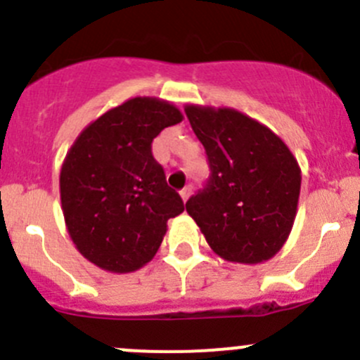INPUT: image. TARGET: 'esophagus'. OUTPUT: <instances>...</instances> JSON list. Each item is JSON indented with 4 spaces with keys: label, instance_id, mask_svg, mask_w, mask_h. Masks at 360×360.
<instances>
[{
    "label": "esophagus",
    "instance_id": "1",
    "mask_svg": "<svg viewBox=\"0 0 360 360\" xmlns=\"http://www.w3.org/2000/svg\"><path fill=\"white\" fill-rule=\"evenodd\" d=\"M190 195H191V188L190 186H186V188H183V190H181V198H183V202H186L188 198H190Z\"/></svg>",
    "mask_w": 360,
    "mask_h": 360
}]
</instances>
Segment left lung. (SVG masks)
Here are the masks:
<instances>
[{
  "label": "left lung",
  "instance_id": "left-lung-1",
  "mask_svg": "<svg viewBox=\"0 0 360 360\" xmlns=\"http://www.w3.org/2000/svg\"><path fill=\"white\" fill-rule=\"evenodd\" d=\"M203 144L210 176L186 202L210 249L226 261L274 257L296 217L301 170L284 141L231 108H184Z\"/></svg>",
  "mask_w": 360,
  "mask_h": 360
}]
</instances>
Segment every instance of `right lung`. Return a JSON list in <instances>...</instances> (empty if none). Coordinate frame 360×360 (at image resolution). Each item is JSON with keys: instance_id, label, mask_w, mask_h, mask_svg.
<instances>
[{"instance_id": "add662e5", "label": "right lung", "mask_w": 360, "mask_h": 360, "mask_svg": "<svg viewBox=\"0 0 360 360\" xmlns=\"http://www.w3.org/2000/svg\"><path fill=\"white\" fill-rule=\"evenodd\" d=\"M183 115L157 97H134L106 111L78 136L60 169V202L69 237L96 266L112 274L153 259L184 203L169 188L151 143Z\"/></svg>"}]
</instances>
